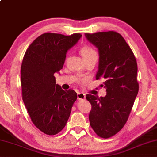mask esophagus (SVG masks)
Returning <instances> with one entry per match:
<instances>
[{
    "instance_id": "34e87169",
    "label": "esophagus",
    "mask_w": 157,
    "mask_h": 157,
    "mask_svg": "<svg viewBox=\"0 0 157 157\" xmlns=\"http://www.w3.org/2000/svg\"><path fill=\"white\" fill-rule=\"evenodd\" d=\"M78 100L85 99V94L82 92H78Z\"/></svg>"
}]
</instances>
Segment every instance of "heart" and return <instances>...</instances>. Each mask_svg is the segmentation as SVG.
I'll return each mask as SVG.
<instances>
[{"mask_svg": "<svg viewBox=\"0 0 157 157\" xmlns=\"http://www.w3.org/2000/svg\"><path fill=\"white\" fill-rule=\"evenodd\" d=\"M81 53L85 61L91 59H97L98 58V52L96 50L91 46L85 45L82 46L81 49Z\"/></svg>", "mask_w": 157, "mask_h": 157, "instance_id": "1", "label": "heart"}]
</instances>
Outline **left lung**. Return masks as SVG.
Instances as JSON below:
<instances>
[{
    "mask_svg": "<svg viewBox=\"0 0 157 157\" xmlns=\"http://www.w3.org/2000/svg\"><path fill=\"white\" fill-rule=\"evenodd\" d=\"M89 42L99 52L96 78H103L101 87L106 95L87 94L91 109L89 119L99 137L107 139L117 133L126 123L139 91L137 64L131 48L115 31L85 33Z\"/></svg>",
    "mask_w": 157,
    "mask_h": 157,
    "instance_id": "left-lung-1",
    "label": "left lung"
}]
</instances>
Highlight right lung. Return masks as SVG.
Listing matches in <instances>:
<instances>
[{
    "mask_svg": "<svg viewBox=\"0 0 157 157\" xmlns=\"http://www.w3.org/2000/svg\"><path fill=\"white\" fill-rule=\"evenodd\" d=\"M82 35L46 33L37 37L23 57L21 66L22 100L32 122L48 135L62 131L70 117L77 94L56 84L54 74L63 66L66 53Z\"/></svg>",
    "mask_w": 157,
    "mask_h": 157,
    "instance_id": "1",
    "label": "right lung"
}]
</instances>
